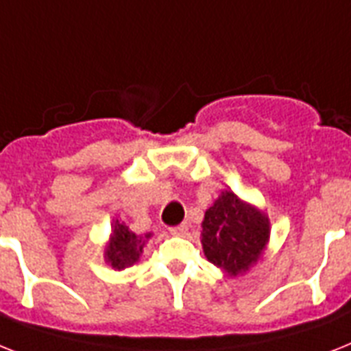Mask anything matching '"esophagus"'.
<instances>
[{
	"label": "esophagus",
	"instance_id": "34e87169",
	"mask_svg": "<svg viewBox=\"0 0 351 351\" xmlns=\"http://www.w3.org/2000/svg\"><path fill=\"white\" fill-rule=\"evenodd\" d=\"M187 229H189V225L180 223V225H176V227H171L169 232L175 236H184V234H187Z\"/></svg>",
	"mask_w": 351,
	"mask_h": 351
}]
</instances>
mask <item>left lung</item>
I'll use <instances>...</instances> for the list:
<instances>
[{"mask_svg": "<svg viewBox=\"0 0 351 351\" xmlns=\"http://www.w3.org/2000/svg\"><path fill=\"white\" fill-rule=\"evenodd\" d=\"M270 238V221L254 205L240 200L232 191H221L205 210L202 247L205 258L227 276L245 274L261 259Z\"/></svg>", "mask_w": 351, "mask_h": 351, "instance_id": "left-lung-1", "label": "left lung"}]
</instances>
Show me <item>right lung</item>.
<instances>
[{"label":"right lung","instance_id":"right-lung-1","mask_svg":"<svg viewBox=\"0 0 351 351\" xmlns=\"http://www.w3.org/2000/svg\"><path fill=\"white\" fill-rule=\"evenodd\" d=\"M147 238H149V234H146V238L136 236L135 232H131L130 227L124 221L115 220L111 225L110 243L106 245V250H104L106 263H110L111 269L115 270H122L135 265L141 258Z\"/></svg>","mask_w":351,"mask_h":351}]
</instances>
